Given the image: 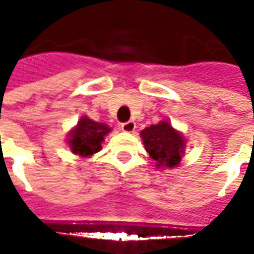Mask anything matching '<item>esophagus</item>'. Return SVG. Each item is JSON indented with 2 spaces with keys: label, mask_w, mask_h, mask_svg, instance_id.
I'll use <instances>...</instances> for the list:
<instances>
[{
  "label": "esophagus",
  "mask_w": 254,
  "mask_h": 254,
  "mask_svg": "<svg viewBox=\"0 0 254 254\" xmlns=\"http://www.w3.org/2000/svg\"><path fill=\"white\" fill-rule=\"evenodd\" d=\"M121 129L124 130V132L132 133V132H134V129H136V124H134L133 121H127V122H125V124H122Z\"/></svg>",
  "instance_id": "obj_1"
}]
</instances>
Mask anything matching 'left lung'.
I'll return each mask as SVG.
<instances>
[{
  "mask_svg": "<svg viewBox=\"0 0 254 254\" xmlns=\"http://www.w3.org/2000/svg\"><path fill=\"white\" fill-rule=\"evenodd\" d=\"M144 148L154 160L156 169H174L185 155L187 140L180 130L173 127L167 120L145 127L140 133Z\"/></svg>",
  "mask_w": 254,
  "mask_h": 254,
  "instance_id": "1",
  "label": "left lung"
}]
</instances>
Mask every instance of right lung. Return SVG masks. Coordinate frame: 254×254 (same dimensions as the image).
I'll return each instance as SVG.
<instances>
[{
	"mask_svg": "<svg viewBox=\"0 0 254 254\" xmlns=\"http://www.w3.org/2000/svg\"><path fill=\"white\" fill-rule=\"evenodd\" d=\"M111 132V127L103 122H96L83 116L67 133V145L73 154L80 158H89L102 149V143Z\"/></svg>",
	"mask_w": 254,
	"mask_h": 254,
	"instance_id": "1",
	"label": "right lung"
}]
</instances>
